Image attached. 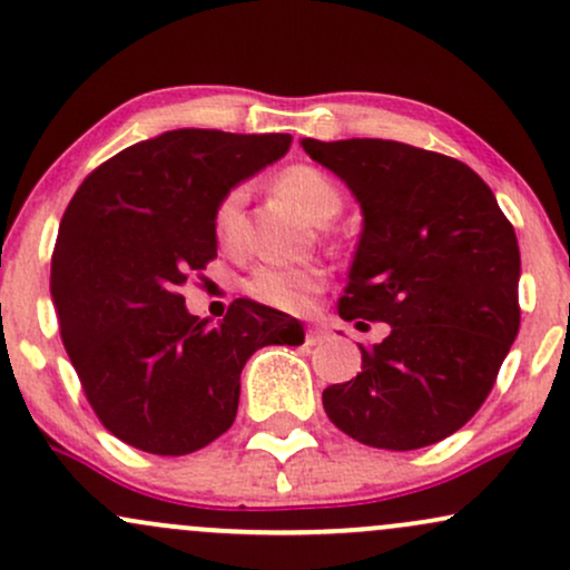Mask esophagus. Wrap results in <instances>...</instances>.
<instances>
[{
  "label": "esophagus",
  "instance_id": "esophagus-1",
  "mask_svg": "<svg viewBox=\"0 0 570 570\" xmlns=\"http://www.w3.org/2000/svg\"><path fill=\"white\" fill-rule=\"evenodd\" d=\"M330 337V330H326V326L322 324V322H311L305 326V340L311 345H318V343H324V340Z\"/></svg>",
  "mask_w": 570,
  "mask_h": 570
}]
</instances>
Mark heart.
Instances as JSON below:
<instances>
[{
	"label": "heart",
	"mask_w": 570,
	"mask_h": 570,
	"mask_svg": "<svg viewBox=\"0 0 570 570\" xmlns=\"http://www.w3.org/2000/svg\"><path fill=\"white\" fill-rule=\"evenodd\" d=\"M276 189L305 219L316 222V225H326L343 208V193H340L335 179L316 166L286 168L276 179ZM240 212H244V189H230L227 195H222L217 208H214V235L222 246H238ZM322 284L324 271L316 265L265 263L252 273L246 289L267 305L297 311L313 292L322 289Z\"/></svg>",
	"instance_id": "obj_1"
}]
</instances>
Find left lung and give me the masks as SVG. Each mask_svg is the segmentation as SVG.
Wrapping results in <instances>:
<instances>
[{"label": "left lung", "instance_id": "left-lung-1", "mask_svg": "<svg viewBox=\"0 0 570 570\" xmlns=\"http://www.w3.org/2000/svg\"><path fill=\"white\" fill-rule=\"evenodd\" d=\"M303 149L364 214L340 318L391 326L362 372L324 391L340 431L383 450L455 434L482 407L520 330V246L493 189L466 163L385 139ZM362 324V322H358Z\"/></svg>", "mask_w": 570, "mask_h": 570}]
</instances>
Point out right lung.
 Listing matches in <instances>:
<instances>
[{
	"label": "right lung",
	"mask_w": 570,
	"mask_h": 570,
	"mask_svg": "<svg viewBox=\"0 0 570 570\" xmlns=\"http://www.w3.org/2000/svg\"><path fill=\"white\" fill-rule=\"evenodd\" d=\"M289 144V134L166 130L101 163L67 206L50 265L63 348L98 421L130 448H206L233 426L248 356L303 343L297 318L276 307L240 297L212 324L179 294L217 257L222 195Z\"/></svg>",
	"instance_id": "1"
}]
</instances>
